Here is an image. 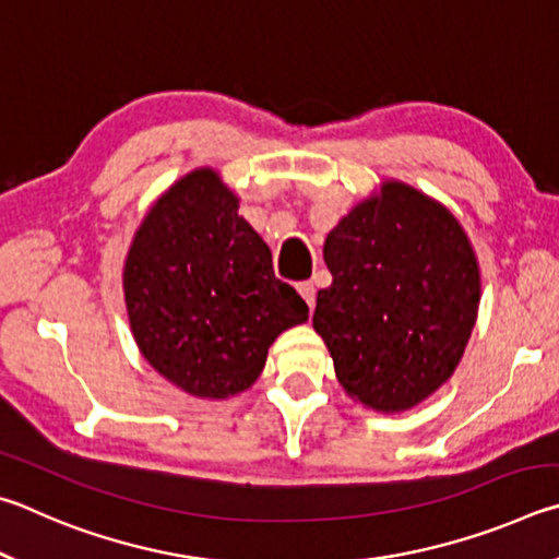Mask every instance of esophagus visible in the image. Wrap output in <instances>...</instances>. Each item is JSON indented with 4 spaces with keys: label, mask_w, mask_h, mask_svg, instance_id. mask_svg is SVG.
<instances>
[{
    "label": "esophagus",
    "mask_w": 559,
    "mask_h": 559,
    "mask_svg": "<svg viewBox=\"0 0 559 559\" xmlns=\"http://www.w3.org/2000/svg\"><path fill=\"white\" fill-rule=\"evenodd\" d=\"M297 292L301 295V299L307 301L309 309H314V301H317V287H314V282H299Z\"/></svg>",
    "instance_id": "obj_1"
}]
</instances>
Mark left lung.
Here are the masks:
<instances>
[{
	"mask_svg": "<svg viewBox=\"0 0 559 559\" xmlns=\"http://www.w3.org/2000/svg\"><path fill=\"white\" fill-rule=\"evenodd\" d=\"M324 260L334 282L317 295L311 321L350 397L403 413L452 378L481 277L462 223L442 203L385 181L326 235Z\"/></svg>",
	"mask_w": 559,
	"mask_h": 559,
	"instance_id": "1",
	"label": "left lung"
}]
</instances>
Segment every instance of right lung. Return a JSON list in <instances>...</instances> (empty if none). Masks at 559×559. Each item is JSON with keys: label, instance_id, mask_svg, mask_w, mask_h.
Returning <instances> with one entry per match:
<instances>
[{"label": "right lung", "instance_id": "1", "mask_svg": "<svg viewBox=\"0 0 559 559\" xmlns=\"http://www.w3.org/2000/svg\"><path fill=\"white\" fill-rule=\"evenodd\" d=\"M124 305L150 366L193 397L225 400L262 373L282 331L309 319L213 169L176 181L134 233Z\"/></svg>", "mask_w": 559, "mask_h": 559}]
</instances>
